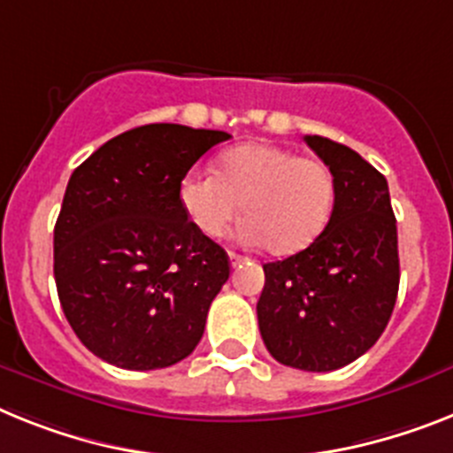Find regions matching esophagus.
I'll return each mask as SVG.
<instances>
[{"label": "esophagus", "instance_id": "esophagus-1", "mask_svg": "<svg viewBox=\"0 0 453 453\" xmlns=\"http://www.w3.org/2000/svg\"><path fill=\"white\" fill-rule=\"evenodd\" d=\"M227 257H230V265H233V267H237V265H242V262L246 260V257H242L239 253H234V250H230V253H227Z\"/></svg>", "mask_w": 453, "mask_h": 453}]
</instances>
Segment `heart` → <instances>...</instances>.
Wrapping results in <instances>:
<instances>
[{"label": "heart", "mask_w": 453, "mask_h": 453, "mask_svg": "<svg viewBox=\"0 0 453 453\" xmlns=\"http://www.w3.org/2000/svg\"><path fill=\"white\" fill-rule=\"evenodd\" d=\"M336 181L322 161L272 142L223 151L216 173L191 170L177 186L186 220L203 237H220L239 211V234L272 256L309 249L332 219Z\"/></svg>", "instance_id": "obj_1"}]
</instances>
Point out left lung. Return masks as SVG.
Segmentation results:
<instances>
[{"label":"left lung","mask_w":453,"mask_h":453,"mask_svg":"<svg viewBox=\"0 0 453 453\" xmlns=\"http://www.w3.org/2000/svg\"><path fill=\"white\" fill-rule=\"evenodd\" d=\"M306 144L336 181L332 219L309 249L265 265L257 325L269 355L299 371L348 366L375 345L398 295V234L385 174L320 135Z\"/></svg>","instance_id":"8db88e82"}]
</instances>
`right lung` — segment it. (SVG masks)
I'll list each match as a JSON object with an SVG mask.
<instances>
[{
	"instance_id": "1",
	"label": "right lung",
	"mask_w": 453,
	"mask_h": 453,
	"mask_svg": "<svg viewBox=\"0 0 453 453\" xmlns=\"http://www.w3.org/2000/svg\"><path fill=\"white\" fill-rule=\"evenodd\" d=\"M227 138L147 124L108 140L71 174L55 226L57 295L75 336L104 362L154 371L200 343L230 260L186 220L177 186Z\"/></svg>"
}]
</instances>
